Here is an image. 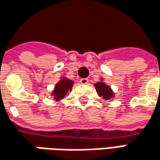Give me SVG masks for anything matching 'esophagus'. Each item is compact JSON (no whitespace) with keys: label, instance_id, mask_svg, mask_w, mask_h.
I'll return each instance as SVG.
<instances>
[{"label":"esophagus","instance_id":"1","mask_svg":"<svg viewBox=\"0 0 160 160\" xmlns=\"http://www.w3.org/2000/svg\"><path fill=\"white\" fill-rule=\"evenodd\" d=\"M80 82L81 84H83V85H86V84H88L89 83V80L87 79V78H84V79H80Z\"/></svg>","mask_w":160,"mask_h":160}]
</instances>
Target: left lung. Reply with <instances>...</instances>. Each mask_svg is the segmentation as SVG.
I'll return each instance as SVG.
<instances>
[{
	"instance_id": "1",
	"label": "left lung",
	"mask_w": 160,
	"mask_h": 160,
	"mask_svg": "<svg viewBox=\"0 0 160 160\" xmlns=\"http://www.w3.org/2000/svg\"><path fill=\"white\" fill-rule=\"evenodd\" d=\"M96 92L100 97H103L105 100H109L114 97V92L110 88V86L107 85L104 81H99L94 84Z\"/></svg>"
}]
</instances>
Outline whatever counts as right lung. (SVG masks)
I'll use <instances>...</instances> for the list:
<instances>
[{
    "label": "right lung",
    "instance_id": "1",
    "mask_svg": "<svg viewBox=\"0 0 160 160\" xmlns=\"http://www.w3.org/2000/svg\"><path fill=\"white\" fill-rule=\"evenodd\" d=\"M74 84L73 80H68L67 78H62L60 81H58L54 89L52 92V95L53 96V99L55 101H59L61 99H64L68 92L72 90V86Z\"/></svg>",
    "mask_w": 160,
    "mask_h": 160
}]
</instances>
